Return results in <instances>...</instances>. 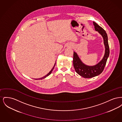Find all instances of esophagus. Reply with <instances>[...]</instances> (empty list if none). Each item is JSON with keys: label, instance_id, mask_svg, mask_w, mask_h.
I'll list each match as a JSON object with an SVG mask.
<instances>
[{"label": "esophagus", "instance_id": "esophagus-1", "mask_svg": "<svg viewBox=\"0 0 122 122\" xmlns=\"http://www.w3.org/2000/svg\"><path fill=\"white\" fill-rule=\"evenodd\" d=\"M73 46V45H71V46H71H71Z\"/></svg>", "mask_w": 122, "mask_h": 122}]
</instances>
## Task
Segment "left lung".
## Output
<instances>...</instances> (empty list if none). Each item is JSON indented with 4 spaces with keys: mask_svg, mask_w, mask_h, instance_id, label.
Returning <instances> with one entry per match:
<instances>
[{
    "mask_svg": "<svg viewBox=\"0 0 122 122\" xmlns=\"http://www.w3.org/2000/svg\"><path fill=\"white\" fill-rule=\"evenodd\" d=\"M95 29L102 35L104 40L105 53L102 59L97 65L89 66L83 64L76 52H74L73 65L76 72L85 78H91L101 74L104 69L107 59L109 55L110 50L108 42L107 35L104 29L95 22H93Z\"/></svg>",
    "mask_w": 122,
    "mask_h": 122,
    "instance_id": "left-lung-1",
    "label": "left lung"
}]
</instances>
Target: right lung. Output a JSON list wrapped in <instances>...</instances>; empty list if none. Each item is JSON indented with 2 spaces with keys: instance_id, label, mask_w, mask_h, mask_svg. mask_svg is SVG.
<instances>
[{
  "instance_id": "obj_1",
  "label": "right lung",
  "mask_w": 122,
  "mask_h": 122,
  "mask_svg": "<svg viewBox=\"0 0 122 122\" xmlns=\"http://www.w3.org/2000/svg\"><path fill=\"white\" fill-rule=\"evenodd\" d=\"M55 64H56V63H55ZM55 64H54V66H53V67L52 68V70L49 72V73H48L47 75H46V76H44V77H42V78H39V79H36V80H42V79H44V78H45L47 76H49L51 73H52V70H53V69H54V66H55Z\"/></svg>"
}]
</instances>
